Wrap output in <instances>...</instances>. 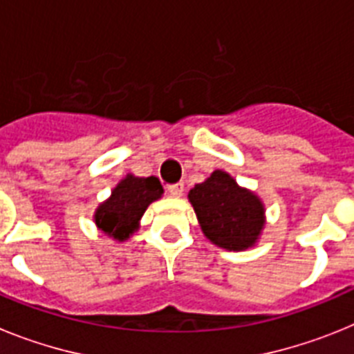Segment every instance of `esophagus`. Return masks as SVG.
I'll return each instance as SVG.
<instances>
[{
  "label": "esophagus",
  "mask_w": 354,
  "mask_h": 354,
  "mask_svg": "<svg viewBox=\"0 0 354 354\" xmlns=\"http://www.w3.org/2000/svg\"><path fill=\"white\" fill-rule=\"evenodd\" d=\"M167 192L173 196V198H180V196L183 194V183H173V185H169Z\"/></svg>",
  "instance_id": "34e87169"
}]
</instances>
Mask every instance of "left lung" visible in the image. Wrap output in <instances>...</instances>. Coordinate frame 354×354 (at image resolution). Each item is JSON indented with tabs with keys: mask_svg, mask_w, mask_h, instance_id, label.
<instances>
[{
	"mask_svg": "<svg viewBox=\"0 0 354 354\" xmlns=\"http://www.w3.org/2000/svg\"><path fill=\"white\" fill-rule=\"evenodd\" d=\"M189 201L203 235L223 250H250L266 228L262 199L221 169L190 189Z\"/></svg>",
	"mask_w": 354,
	"mask_h": 354,
	"instance_id": "left-lung-1",
	"label": "left lung"
}]
</instances>
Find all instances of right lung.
<instances>
[{
	"label": "right lung",
	"mask_w": 354,
	"mask_h": 354,
	"mask_svg": "<svg viewBox=\"0 0 354 354\" xmlns=\"http://www.w3.org/2000/svg\"><path fill=\"white\" fill-rule=\"evenodd\" d=\"M162 194L164 189L156 176L126 174L113 187L110 198L100 203L94 212V223L101 233L113 241H128L140 228V219L147 207L162 198Z\"/></svg>",
	"instance_id": "1"
}]
</instances>
